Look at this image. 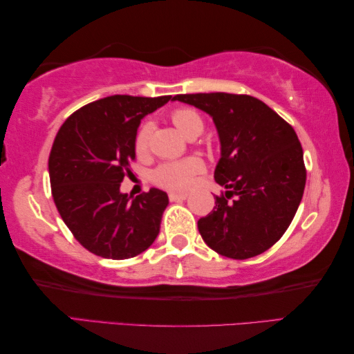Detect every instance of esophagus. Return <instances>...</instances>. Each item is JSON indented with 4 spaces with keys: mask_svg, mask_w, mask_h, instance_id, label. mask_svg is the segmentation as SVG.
I'll use <instances>...</instances> for the list:
<instances>
[{
    "mask_svg": "<svg viewBox=\"0 0 354 354\" xmlns=\"http://www.w3.org/2000/svg\"><path fill=\"white\" fill-rule=\"evenodd\" d=\"M188 198V193H177V191H171L169 193V199L172 202H177V201H185Z\"/></svg>",
    "mask_w": 354,
    "mask_h": 354,
    "instance_id": "esophagus-1",
    "label": "esophagus"
}]
</instances>
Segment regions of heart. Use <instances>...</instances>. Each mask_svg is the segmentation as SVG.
Segmentation results:
<instances>
[{"instance_id": "1", "label": "heart", "mask_w": 354, "mask_h": 354, "mask_svg": "<svg viewBox=\"0 0 354 354\" xmlns=\"http://www.w3.org/2000/svg\"><path fill=\"white\" fill-rule=\"evenodd\" d=\"M171 120L176 125V129L187 138L194 135V133H199L201 135L202 130H204V120L193 109H177V111L171 114ZM149 136V125H142L138 131L135 141L138 152H142V150L147 149ZM202 167H204V165L196 156H188V158L178 161H167V163L156 167L153 172V180L165 188L183 189L191 183L196 174L202 171Z\"/></svg>"}]
</instances>
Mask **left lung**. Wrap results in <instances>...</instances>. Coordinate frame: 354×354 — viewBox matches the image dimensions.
<instances>
[{
	"label": "left lung",
	"mask_w": 354,
	"mask_h": 354,
	"mask_svg": "<svg viewBox=\"0 0 354 354\" xmlns=\"http://www.w3.org/2000/svg\"><path fill=\"white\" fill-rule=\"evenodd\" d=\"M172 100L210 114L221 142L215 180L227 191L198 221L202 239L229 259L265 252L286 234L303 199L306 166L293 127L251 95L210 92Z\"/></svg>",
	"instance_id": "8db88e82"
}]
</instances>
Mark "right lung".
Masks as SVG:
<instances>
[{
  "label": "right lung",
  "instance_id": "obj_1",
  "mask_svg": "<svg viewBox=\"0 0 354 354\" xmlns=\"http://www.w3.org/2000/svg\"><path fill=\"white\" fill-rule=\"evenodd\" d=\"M169 100L105 97L75 111L57 131L48 158L51 194L62 221L95 256L131 259L160 234L167 194L150 188L131 199L120 182L131 174L141 119Z\"/></svg>",
  "mask_w": 354,
  "mask_h": 354
}]
</instances>
